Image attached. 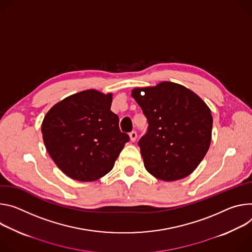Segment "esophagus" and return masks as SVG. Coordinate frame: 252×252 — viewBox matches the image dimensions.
<instances>
[{"mask_svg": "<svg viewBox=\"0 0 252 252\" xmlns=\"http://www.w3.org/2000/svg\"><path fill=\"white\" fill-rule=\"evenodd\" d=\"M129 136H130V140L132 142H134L136 140V138H137V132L136 131H132V132L129 133Z\"/></svg>", "mask_w": 252, "mask_h": 252, "instance_id": "34e87169", "label": "esophagus"}]
</instances>
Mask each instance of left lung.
Listing matches in <instances>:
<instances>
[{
	"label": "left lung",
	"instance_id": "left-lung-1",
	"mask_svg": "<svg viewBox=\"0 0 252 252\" xmlns=\"http://www.w3.org/2000/svg\"><path fill=\"white\" fill-rule=\"evenodd\" d=\"M131 95L148 121L138 142L146 170L164 181L187 177L210 146L213 120L208 106L191 90L167 81L135 88Z\"/></svg>",
	"mask_w": 252,
	"mask_h": 252
}]
</instances>
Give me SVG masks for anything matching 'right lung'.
I'll list each match as a JSON object with an SVG mask.
<instances>
[{"label": "right lung", "mask_w": 252, "mask_h": 252, "mask_svg": "<svg viewBox=\"0 0 252 252\" xmlns=\"http://www.w3.org/2000/svg\"><path fill=\"white\" fill-rule=\"evenodd\" d=\"M112 94L85 90L54 105L42 123L46 149L68 177L95 181L113 168L129 136L111 109Z\"/></svg>", "instance_id": "obj_1"}]
</instances>
